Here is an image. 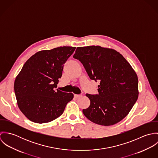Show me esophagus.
Instances as JSON below:
<instances>
[{
    "label": "esophagus",
    "mask_w": 158,
    "mask_h": 158,
    "mask_svg": "<svg viewBox=\"0 0 158 158\" xmlns=\"http://www.w3.org/2000/svg\"><path fill=\"white\" fill-rule=\"evenodd\" d=\"M74 97H75V98H78V97H81V95H78V94H75L74 95Z\"/></svg>",
    "instance_id": "1"
}]
</instances>
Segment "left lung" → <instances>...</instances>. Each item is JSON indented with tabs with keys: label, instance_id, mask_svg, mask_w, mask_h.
Returning a JSON list of instances; mask_svg holds the SVG:
<instances>
[{
	"label": "left lung",
	"instance_id": "8db88e82",
	"mask_svg": "<svg viewBox=\"0 0 158 158\" xmlns=\"http://www.w3.org/2000/svg\"><path fill=\"white\" fill-rule=\"evenodd\" d=\"M73 57L83 64L91 80L100 82L98 94H86L90 103L83 110L84 115L100 125L121 121L139 95L137 76L129 63L115 50L94 45L77 47Z\"/></svg>",
	"mask_w": 158,
	"mask_h": 158
}]
</instances>
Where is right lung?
I'll list each match as a JSON object with an SVG mask.
<instances>
[{"label": "right lung", "mask_w": 158, "mask_h": 158, "mask_svg": "<svg viewBox=\"0 0 158 158\" xmlns=\"http://www.w3.org/2000/svg\"><path fill=\"white\" fill-rule=\"evenodd\" d=\"M75 48L64 46L38 52L23 66L14 89L19 108L30 120L50 122L60 117L73 99L72 93L55 89L64 64Z\"/></svg>", "instance_id": "1"}]
</instances>
